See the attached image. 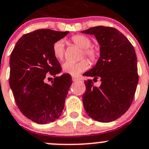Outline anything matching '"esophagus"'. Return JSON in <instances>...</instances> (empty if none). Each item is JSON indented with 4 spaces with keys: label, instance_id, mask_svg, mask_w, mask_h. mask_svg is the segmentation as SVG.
<instances>
[{
    "label": "esophagus",
    "instance_id": "esophagus-1",
    "mask_svg": "<svg viewBox=\"0 0 149 149\" xmlns=\"http://www.w3.org/2000/svg\"><path fill=\"white\" fill-rule=\"evenodd\" d=\"M72 81H79V79L73 76V77H72Z\"/></svg>",
    "mask_w": 149,
    "mask_h": 149
}]
</instances>
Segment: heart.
I'll use <instances>...</instances> for the list:
<instances>
[{
  "mask_svg": "<svg viewBox=\"0 0 149 149\" xmlns=\"http://www.w3.org/2000/svg\"><path fill=\"white\" fill-rule=\"evenodd\" d=\"M72 42L76 45L83 49L81 56L84 55L88 58L91 62H95L98 57V53L97 50L94 48H91V39L86 36L82 34H77L73 36L70 39ZM52 53L54 57L59 61H62L64 57L65 52V44L63 40H58L55 42L52 45ZM89 66V63L86 60L84 59L79 62L73 63L70 61H65L63 64V70L66 73L72 75V76H78L82 72L85 71Z\"/></svg>",
  "mask_w": 149,
  "mask_h": 149,
  "instance_id": "1",
  "label": "heart"
}]
</instances>
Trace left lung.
I'll return each instance as SVG.
<instances>
[{
	"mask_svg": "<svg viewBox=\"0 0 149 149\" xmlns=\"http://www.w3.org/2000/svg\"><path fill=\"white\" fill-rule=\"evenodd\" d=\"M95 36L100 45V57L93 68L84 75L100 78V86L86 81L83 95L84 109L88 116L102 123L121 117L133 100L139 82L137 57L134 47L118 29L98 26L81 31Z\"/></svg>",
	"mask_w": 149,
	"mask_h": 149,
	"instance_id": "8db88e82",
	"label": "left lung"
}]
</instances>
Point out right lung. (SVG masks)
<instances>
[{
    "mask_svg": "<svg viewBox=\"0 0 149 149\" xmlns=\"http://www.w3.org/2000/svg\"><path fill=\"white\" fill-rule=\"evenodd\" d=\"M68 33L35 30L22 36L10 54L9 84L15 102L24 116L39 124L55 121L64 108L72 79L68 73L55 77L62 68L52 48ZM48 74L55 77L50 84L46 83Z\"/></svg>",
    "mask_w": 149,
    "mask_h": 149,
    "instance_id": "1",
    "label": "right lung"
}]
</instances>
